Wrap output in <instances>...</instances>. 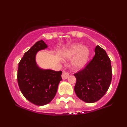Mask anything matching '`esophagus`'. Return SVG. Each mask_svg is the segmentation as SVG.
<instances>
[{"label":"esophagus","mask_w":127,"mask_h":127,"mask_svg":"<svg viewBox=\"0 0 127 127\" xmlns=\"http://www.w3.org/2000/svg\"><path fill=\"white\" fill-rule=\"evenodd\" d=\"M68 76H69V73H68L65 72V71H63V74L62 76L63 79H66L68 77Z\"/></svg>","instance_id":"1"}]
</instances>
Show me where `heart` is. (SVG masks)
<instances>
[{"label":"heart","instance_id":"heart-1","mask_svg":"<svg viewBox=\"0 0 127 127\" xmlns=\"http://www.w3.org/2000/svg\"><path fill=\"white\" fill-rule=\"evenodd\" d=\"M89 56V50L87 47H83L81 44H75L71 46L63 53V57L66 59L75 58L73 64L78 69H81L86 65Z\"/></svg>","mask_w":127,"mask_h":127}]
</instances>
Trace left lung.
Returning a JSON list of instances; mask_svg holds the SVG:
<instances>
[{"label":"left lung","instance_id":"8db88e82","mask_svg":"<svg viewBox=\"0 0 127 127\" xmlns=\"http://www.w3.org/2000/svg\"><path fill=\"white\" fill-rule=\"evenodd\" d=\"M74 76L76 79L74 90L79 98L88 103L100 100L112 81L111 62L106 52L97 45L93 60Z\"/></svg>","mask_w":127,"mask_h":127}]
</instances>
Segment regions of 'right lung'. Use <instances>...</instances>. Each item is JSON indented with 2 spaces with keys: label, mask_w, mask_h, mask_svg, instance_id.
<instances>
[{
  "label": "right lung",
  "mask_w": 127,
  "mask_h": 127,
  "mask_svg": "<svg viewBox=\"0 0 127 127\" xmlns=\"http://www.w3.org/2000/svg\"><path fill=\"white\" fill-rule=\"evenodd\" d=\"M47 47L42 40L36 42L24 53L18 64L17 80L20 91L27 100L37 106L52 101L62 80V71L42 69L36 64L37 52Z\"/></svg>",
  "instance_id": "1"
}]
</instances>
